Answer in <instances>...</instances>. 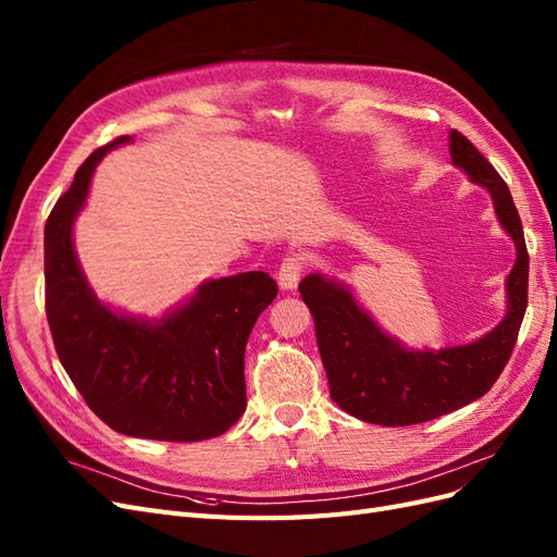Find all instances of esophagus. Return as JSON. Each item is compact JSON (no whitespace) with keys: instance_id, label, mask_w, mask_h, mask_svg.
Listing matches in <instances>:
<instances>
[{"instance_id":"1","label":"esophagus","mask_w":557,"mask_h":557,"mask_svg":"<svg viewBox=\"0 0 557 557\" xmlns=\"http://www.w3.org/2000/svg\"><path fill=\"white\" fill-rule=\"evenodd\" d=\"M305 272V258L301 256H288L278 267V285L283 290H295L299 276Z\"/></svg>"}]
</instances>
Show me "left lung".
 <instances>
[{
	"instance_id": "1",
	"label": "left lung",
	"mask_w": 557,
	"mask_h": 557,
	"mask_svg": "<svg viewBox=\"0 0 557 557\" xmlns=\"http://www.w3.org/2000/svg\"><path fill=\"white\" fill-rule=\"evenodd\" d=\"M448 150L453 166L491 195L497 221L516 246V262L504 283L507 311L491 332L440 350L407 348L379 327L346 283L320 272L299 283L315 323L332 399L374 425L425 423L483 397L509 362L528 309L530 258L507 183L460 132L450 129Z\"/></svg>"
}]
</instances>
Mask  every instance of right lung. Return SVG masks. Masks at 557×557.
Here are the masks:
<instances>
[{
  "label": "right lung",
  "instance_id": "right-lung-1",
  "mask_svg": "<svg viewBox=\"0 0 557 557\" xmlns=\"http://www.w3.org/2000/svg\"><path fill=\"white\" fill-rule=\"evenodd\" d=\"M121 137L78 166L44 230L46 315L58 358L104 423L156 442H201L246 411L244 350L278 288L264 272L209 278L160 318L117 311L97 297L74 248L97 164Z\"/></svg>",
  "mask_w": 557,
  "mask_h": 557
}]
</instances>
